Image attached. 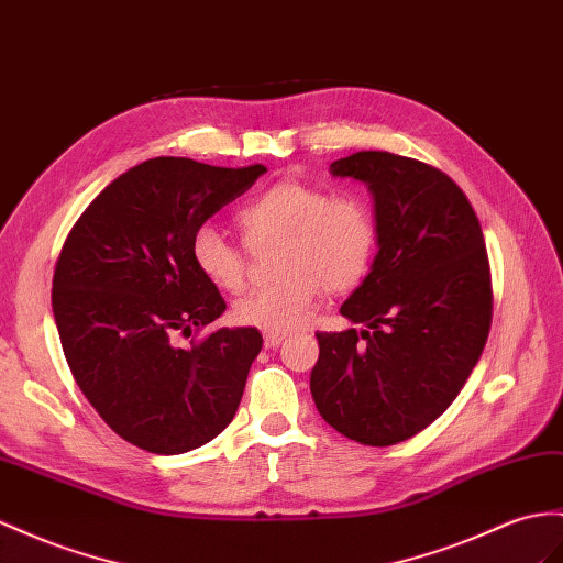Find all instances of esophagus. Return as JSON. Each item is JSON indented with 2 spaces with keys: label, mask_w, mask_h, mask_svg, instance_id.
<instances>
[{
  "label": "esophagus",
  "mask_w": 563,
  "mask_h": 563,
  "mask_svg": "<svg viewBox=\"0 0 563 563\" xmlns=\"http://www.w3.org/2000/svg\"><path fill=\"white\" fill-rule=\"evenodd\" d=\"M285 338H287V333H268V330H266V333H264V344H266L268 350H276L278 344H283Z\"/></svg>",
  "instance_id": "34e87169"
}]
</instances>
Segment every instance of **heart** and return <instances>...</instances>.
I'll return each instance as SVG.
<instances>
[{
  "label": "heart",
  "mask_w": 563,
  "mask_h": 563,
  "mask_svg": "<svg viewBox=\"0 0 563 563\" xmlns=\"http://www.w3.org/2000/svg\"><path fill=\"white\" fill-rule=\"evenodd\" d=\"M244 242L252 250L280 244L278 283L235 299L233 316L242 325L285 333L305 323L321 287L352 290L362 283L376 252V223L358 197L335 195L325 187L287 180L273 185L238 213ZM192 258L211 285L238 292L247 283L244 250L219 228L199 225L192 235Z\"/></svg>",
  "instance_id": "b5f03b06"
}]
</instances>
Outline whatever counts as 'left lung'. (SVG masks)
<instances>
[{
	"mask_svg": "<svg viewBox=\"0 0 563 563\" xmlns=\"http://www.w3.org/2000/svg\"><path fill=\"white\" fill-rule=\"evenodd\" d=\"M330 173L368 185L378 254L340 307L362 333H316L311 395L344 438L397 444L444 413L483 354L493 323L485 238L468 197L440 168L356 152Z\"/></svg>",
	"mask_w": 563,
	"mask_h": 563,
	"instance_id": "obj_1",
	"label": "left lung"
}]
</instances>
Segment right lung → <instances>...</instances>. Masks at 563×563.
Masks as SVG:
<instances>
[{"instance_id": "obj_1", "label": "right lung", "mask_w": 563, "mask_h": 563, "mask_svg": "<svg viewBox=\"0 0 563 563\" xmlns=\"http://www.w3.org/2000/svg\"><path fill=\"white\" fill-rule=\"evenodd\" d=\"M262 173L150 158L92 199L56 258L52 309L68 368L104 423L140 450H197L240 407L262 333L219 328L190 347L176 338L225 311L195 266V230Z\"/></svg>"}]
</instances>
